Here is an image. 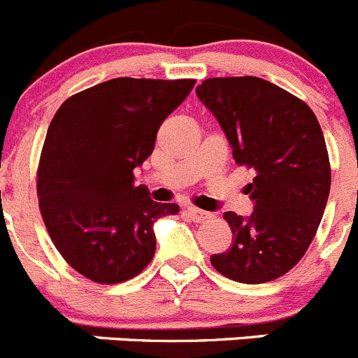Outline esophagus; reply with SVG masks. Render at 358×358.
<instances>
[{"instance_id":"34e87169","label":"esophagus","mask_w":358,"mask_h":358,"mask_svg":"<svg viewBox=\"0 0 358 358\" xmlns=\"http://www.w3.org/2000/svg\"><path fill=\"white\" fill-rule=\"evenodd\" d=\"M186 213H188V216L193 220V222H206V220L213 218L211 213L202 211V209H196V208H193V206H188V208H186Z\"/></svg>"}]
</instances>
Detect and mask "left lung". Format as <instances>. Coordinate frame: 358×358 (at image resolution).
I'll list each match as a JSON object with an SVG mask.
<instances>
[{
    "label": "left lung",
    "mask_w": 358,
    "mask_h": 358,
    "mask_svg": "<svg viewBox=\"0 0 358 358\" xmlns=\"http://www.w3.org/2000/svg\"><path fill=\"white\" fill-rule=\"evenodd\" d=\"M196 97L216 117L238 165L255 170L247 186L254 213L227 211L232 245L211 255L227 278L262 284L296 266L316 236L330 193V162L314 111L255 76L211 78Z\"/></svg>",
    "instance_id": "obj_1"
}]
</instances>
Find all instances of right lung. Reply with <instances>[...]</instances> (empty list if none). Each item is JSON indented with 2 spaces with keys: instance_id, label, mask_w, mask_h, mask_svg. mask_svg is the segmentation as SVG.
Returning a JSON list of instances; mask_svg holds the SVG:
<instances>
[{
  "instance_id": "obj_1",
  "label": "right lung",
  "mask_w": 358,
  "mask_h": 358,
  "mask_svg": "<svg viewBox=\"0 0 358 358\" xmlns=\"http://www.w3.org/2000/svg\"><path fill=\"white\" fill-rule=\"evenodd\" d=\"M195 80L117 78L69 97L52 117L37 173L38 208L62 257L97 284L136 277L156 252L152 225L177 215L134 169Z\"/></svg>"
}]
</instances>
